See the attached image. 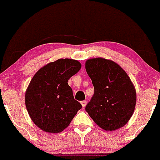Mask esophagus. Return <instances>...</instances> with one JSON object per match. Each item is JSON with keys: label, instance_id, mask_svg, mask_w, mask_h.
I'll return each instance as SVG.
<instances>
[{"label": "esophagus", "instance_id": "1", "mask_svg": "<svg viewBox=\"0 0 160 160\" xmlns=\"http://www.w3.org/2000/svg\"><path fill=\"white\" fill-rule=\"evenodd\" d=\"M80 103H81V105H82V108H85L86 107V101H82L81 102H80Z\"/></svg>", "mask_w": 160, "mask_h": 160}]
</instances>
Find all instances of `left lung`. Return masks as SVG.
Returning <instances> with one entry per match:
<instances>
[{
    "instance_id": "left-lung-1",
    "label": "left lung",
    "mask_w": 160,
    "mask_h": 160,
    "mask_svg": "<svg viewBox=\"0 0 160 160\" xmlns=\"http://www.w3.org/2000/svg\"><path fill=\"white\" fill-rule=\"evenodd\" d=\"M85 67L95 89L86 107L88 114L106 131L124 126L136 104V90L131 79L118 64L101 57L86 60Z\"/></svg>"
}]
</instances>
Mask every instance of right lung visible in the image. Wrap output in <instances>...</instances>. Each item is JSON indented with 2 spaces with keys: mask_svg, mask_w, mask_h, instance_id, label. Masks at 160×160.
Returning a JSON list of instances; mask_svg holds the SVG:
<instances>
[{
  "mask_svg": "<svg viewBox=\"0 0 160 160\" xmlns=\"http://www.w3.org/2000/svg\"><path fill=\"white\" fill-rule=\"evenodd\" d=\"M81 64L72 58L49 62L34 75L25 92V106L34 123L46 132L65 129L82 108L68 81Z\"/></svg>",
  "mask_w": 160,
  "mask_h": 160,
  "instance_id": "1",
  "label": "right lung"
}]
</instances>
